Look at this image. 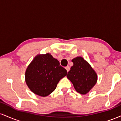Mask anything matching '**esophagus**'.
Listing matches in <instances>:
<instances>
[{"mask_svg": "<svg viewBox=\"0 0 121 121\" xmlns=\"http://www.w3.org/2000/svg\"><path fill=\"white\" fill-rule=\"evenodd\" d=\"M65 69H66L67 72H68L69 71V70H70V67H69V66H66V67H65Z\"/></svg>", "mask_w": 121, "mask_h": 121, "instance_id": "esophagus-1", "label": "esophagus"}]
</instances>
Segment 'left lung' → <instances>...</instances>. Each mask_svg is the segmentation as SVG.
Wrapping results in <instances>:
<instances>
[{
	"label": "left lung",
	"instance_id": "obj_1",
	"mask_svg": "<svg viewBox=\"0 0 121 121\" xmlns=\"http://www.w3.org/2000/svg\"><path fill=\"white\" fill-rule=\"evenodd\" d=\"M72 61L73 65L70 68L66 77L72 82L77 92L86 94L96 84L97 73L82 57H77Z\"/></svg>",
	"mask_w": 121,
	"mask_h": 121
}]
</instances>
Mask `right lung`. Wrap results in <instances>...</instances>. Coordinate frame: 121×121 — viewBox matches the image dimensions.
Listing matches in <instances>:
<instances>
[{
  "label": "right lung",
  "instance_id": "add662e5",
  "mask_svg": "<svg viewBox=\"0 0 121 121\" xmlns=\"http://www.w3.org/2000/svg\"><path fill=\"white\" fill-rule=\"evenodd\" d=\"M66 74V69L51 54H39L26 69V82L34 93L46 97L56 89L60 80Z\"/></svg>",
  "mask_w": 121,
  "mask_h": 121
}]
</instances>
